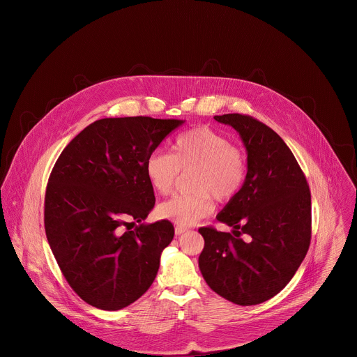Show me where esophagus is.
<instances>
[{
    "instance_id": "esophagus-1",
    "label": "esophagus",
    "mask_w": 357,
    "mask_h": 357,
    "mask_svg": "<svg viewBox=\"0 0 357 357\" xmlns=\"http://www.w3.org/2000/svg\"><path fill=\"white\" fill-rule=\"evenodd\" d=\"M186 231H188L186 227H182V226H176V227H175V234H176V236H181V234H183V233H186Z\"/></svg>"
}]
</instances>
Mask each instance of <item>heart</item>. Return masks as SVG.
I'll return each mask as SVG.
<instances>
[{
    "label": "heart",
    "mask_w": 357,
    "mask_h": 357,
    "mask_svg": "<svg viewBox=\"0 0 357 357\" xmlns=\"http://www.w3.org/2000/svg\"><path fill=\"white\" fill-rule=\"evenodd\" d=\"M189 183L195 189L181 193L158 206V216L178 226H192L209 216L215 197L231 200L243 188L245 161L241 151L230 141L206 127L189 130L172 142L171 154L155 151L145 161L149 185L160 195H168L181 171H190Z\"/></svg>",
    "instance_id": "1"
}]
</instances>
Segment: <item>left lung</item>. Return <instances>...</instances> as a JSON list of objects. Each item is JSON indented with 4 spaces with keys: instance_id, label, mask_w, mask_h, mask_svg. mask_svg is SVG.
I'll return each mask as SVG.
<instances>
[{
    "instance_id": "1",
    "label": "left lung",
    "mask_w": 357,
    "mask_h": 357,
    "mask_svg": "<svg viewBox=\"0 0 357 357\" xmlns=\"http://www.w3.org/2000/svg\"><path fill=\"white\" fill-rule=\"evenodd\" d=\"M215 120L238 132L247 152V175L240 192L216 216L234 234L199 229L205 238L199 268L216 294L248 307L277 295L307 256L311 192L291 149L270 127L243 114Z\"/></svg>"
}]
</instances>
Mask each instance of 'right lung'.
Segmentation results:
<instances>
[{
    "label": "right lung",
    "mask_w": 357,
    "mask_h": 357,
    "mask_svg": "<svg viewBox=\"0 0 357 357\" xmlns=\"http://www.w3.org/2000/svg\"><path fill=\"white\" fill-rule=\"evenodd\" d=\"M183 123L97 120L58 158L46 186L45 231L66 281L91 307L123 310L154 282L175 230L168 220L142 222L155 205L145 161Z\"/></svg>",
    "instance_id": "1"
}]
</instances>
